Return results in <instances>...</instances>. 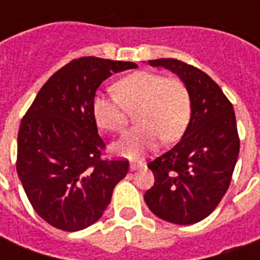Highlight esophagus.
Here are the masks:
<instances>
[{"instance_id": "obj_1", "label": "esophagus", "mask_w": 260, "mask_h": 260, "mask_svg": "<svg viewBox=\"0 0 260 260\" xmlns=\"http://www.w3.org/2000/svg\"><path fill=\"white\" fill-rule=\"evenodd\" d=\"M143 166H145V163H143V161H131L129 169L132 170V171H136V170L142 169Z\"/></svg>"}]
</instances>
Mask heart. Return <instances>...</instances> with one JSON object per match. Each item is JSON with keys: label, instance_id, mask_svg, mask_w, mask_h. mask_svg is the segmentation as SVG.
I'll list each match as a JSON object with an SVG mask.
<instances>
[{"label": "heart", "instance_id": "1", "mask_svg": "<svg viewBox=\"0 0 260 260\" xmlns=\"http://www.w3.org/2000/svg\"><path fill=\"white\" fill-rule=\"evenodd\" d=\"M115 91H99L91 110L102 129L119 132L125 128L128 110H135L138 126L125 132L114 145L119 156L139 158L156 149L158 142H175L185 132L191 119V93L178 78L157 72L138 71L115 83Z\"/></svg>", "mask_w": 260, "mask_h": 260}]
</instances>
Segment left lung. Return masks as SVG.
Wrapping results in <instances>:
<instances>
[{"mask_svg": "<svg viewBox=\"0 0 260 260\" xmlns=\"http://www.w3.org/2000/svg\"><path fill=\"white\" fill-rule=\"evenodd\" d=\"M180 76L191 93V119L181 141L147 164L154 185L145 202L157 217L188 225L207 217L227 192L240 153L233 104L201 69L174 58L150 59Z\"/></svg>", "mask_w": 260, "mask_h": 260, "instance_id": "left-lung-1", "label": "left lung"}]
</instances>
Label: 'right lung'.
I'll return each instance as SVG.
<instances>
[{"instance_id":"add662e5","label":"right lung","mask_w":260,"mask_h":260,"mask_svg":"<svg viewBox=\"0 0 260 260\" xmlns=\"http://www.w3.org/2000/svg\"><path fill=\"white\" fill-rule=\"evenodd\" d=\"M134 62L72 59L44 83L20 122L16 171L36 213L62 231L96 223L128 160H103L91 103L103 80Z\"/></svg>"}]
</instances>
